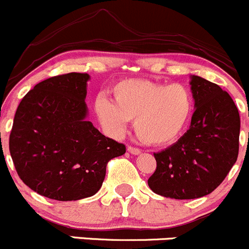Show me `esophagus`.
I'll return each mask as SVG.
<instances>
[{"label": "esophagus", "mask_w": 249, "mask_h": 249, "mask_svg": "<svg viewBox=\"0 0 249 249\" xmlns=\"http://www.w3.org/2000/svg\"><path fill=\"white\" fill-rule=\"evenodd\" d=\"M128 152H130L132 155H139L142 152V150L138 149V147H133V146H128Z\"/></svg>", "instance_id": "obj_1"}]
</instances>
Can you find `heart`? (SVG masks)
<instances>
[{
  "mask_svg": "<svg viewBox=\"0 0 249 249\" xmlns=\"http://www.w3.org/2000/svg\"><path fill=\"white\" fill-rule=\"evenodd\" d=\"M114 102L95 99L94 111L107 135L121 138L128 121L142 142L166 145L180 137L194 111V97L180 83L164 85L149 80H124L112 88Z\"/></svg>",
  "mask_w": 249,
  "mask_h": 249,
  "instance_id": "obj_1",
  "label": "heart"
}]
</instances>
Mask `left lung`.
<instances>
[{
  "instance_id": "obj_1",
  "label": "left lung",
  "mask_w": 249,
  "mask_h": 249,
  "mask_svg": "<svg viewBox=\"0 0 249 249\" xmlns=\"http://www.w3.org/2000/svg\"><path fill=\"white\" fill-rule=\"evenodd\" d=\"M195 112L190 128L155 154L157 167L147 180L157 195L193 200L215 190L238 155L240 114L228 92L200 76H190Z\"/></svg>"
}]
</instances>
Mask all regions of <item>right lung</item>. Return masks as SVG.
Segmentation results:
<instances>
[{"label":"right lung","mask_w":249,"mask_h":249,"mask_svg":"<svg viewBox=\"0 0 249 249\" xmlns=\"http://www.w3.org/2000/svg\"><path fill=\"white\" fill-rule=\"evenodd\" d=\"M88 73L70 72L37 83L21 99L9 135L18 176L31 190L56 201L99 191L111 159L125 152L88 121Z\"/></svg>","instance_id":"right-lung-1"}]
</instances>
